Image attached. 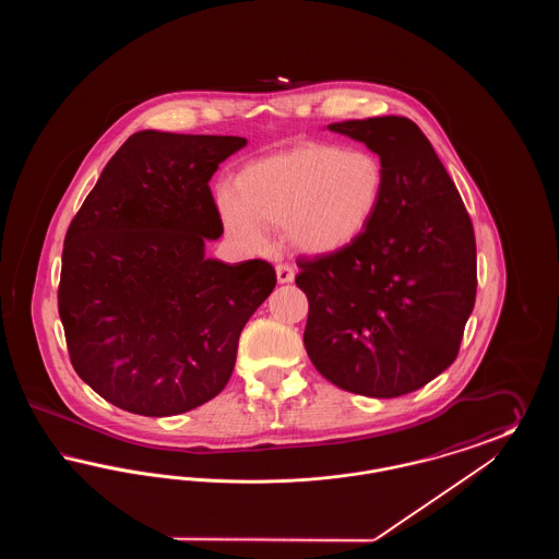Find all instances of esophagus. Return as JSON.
<instances>
[{"mask_svg": "<svg viewBox=\"0 0 559 559\" xmlns=\"http://www.w3.org/2000/svg\"><path fill=\"white\" fill-rule=\"evenodd\" d=\"M276 278H278V283H281V285L293 283V278H295V270H293L289 264H278V266H276Z\"/></svg>", "mask_w": 559, "mask_h": 559, "instance_id": "esophagus-1", "label": "esophagus"}]
</instances>
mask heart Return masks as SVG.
Returning <instances> with one entry per match:
<instances>
[{"label": "heart", "mask_w": 559, "mask_h": 559, "mask_svg": "<svg viewBox=\"0 0 559 559\" xmlns=\"http://www.w3.org/2000/svg\"><path fill=\"white\" fill-rule=\"evenodd\" d=\"M385 192V169L362 148L306 144L249 163L235 194L219 197L226 235L245 247H262L264 228H283L304 255H331L358 239Z\"/></svg>", "instance_id": "b5f03b06"}]
</instances>
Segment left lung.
<instances>
[{
  "instance_id": "left-lung-1",
  "label": "left lung",
  "mask_w": 559,
  "mask_h": 559,
  "mask_svg": "<svg viewBox=\"0 0 559 559\" xmlns=\"http://www.w3.org/2000/svg\"><path fill=\"white\" fill-rule=\"evenodd\" d=\"M385 169L369 228L346 249L297 260L304 346L333 385L371 399L424 388L454 362L476 301V237L426 133L406 117L326 126Z\"/></svg>"
}]
</instances>
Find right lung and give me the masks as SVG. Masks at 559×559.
Here are the masks:
<instances>
[{
    "label": "right lung",
    "instance_id": "add662e5",
    "mask_svg": "<svg viewBox=\"0 0 559 559\" xmlns=\"http://www.w3.org/2000/svg\"><path fill=\"white\" fill-rule=\"evenodd\" d=\"M242 146L239 135L133 133L67 230L58 314L73 369L128 413L169 417L215 399L276 285L264 260L205 255L224 233L210 180Z\"/></svg>",
    "mask_w": 559,
    "mask_h": 559
}]
</instances>
